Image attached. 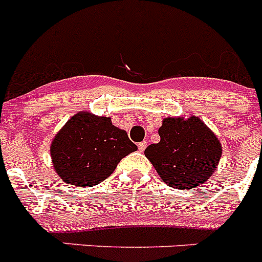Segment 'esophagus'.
I'll return each mask as SVG.
<instances>
[{
    "label": "esophagus",
    "mask_w": 262,
    "mask_h": 262,
    "mask_svg": "<svg viewBox=\"0 0 262 262\" xmlns=\"http://www.w3.org/2000/svg\"><path fill=\"white\" fill-rule=\"evenodd\" d=\"M138 148H139V151L143 152L145 149V148H147V143H145V142H140L138 144Z\"/></svg>",
    "instance_id": "obj_1"
}]
</instances>
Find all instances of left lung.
<instances>
[{"mask_svg": "<svg viewBox=\"0 0 262 262\" xmlns=\"http://www.w3.org/2000/svg\"><path fill=\"white\" fill-rule=\"evenodd\" d=\"M160 142L148 145L144 155L168 186L194 189L205 184L222 157L219 139L198 117L164 118Z\"/></svg>", "mask_w": 262, "mask_h": 262, "instance_id": "obj_1", "label": "left lung"}]
</instances>
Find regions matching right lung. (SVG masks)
Returning a JSON list of instances; mask_svg holds the SVG:
<instances>
[{
  "instance_id": "obj_1",
  "label": "right lung",
  "mask_w": 262,
  "mask_h": 262,
  "mask_svg": "<svg viewBox=\"0 0 262 262\" xmlns=\"http://www.w3.org/2000/svg\"><path fill=\"white\" fill-rule=\"evenodd\" d=\"M124 129L111 118L80 111L61 127L51 143L55 172L64 184L90 187L114 172L120 160L136 151Z\"/></svg>"
}]
</instances>
